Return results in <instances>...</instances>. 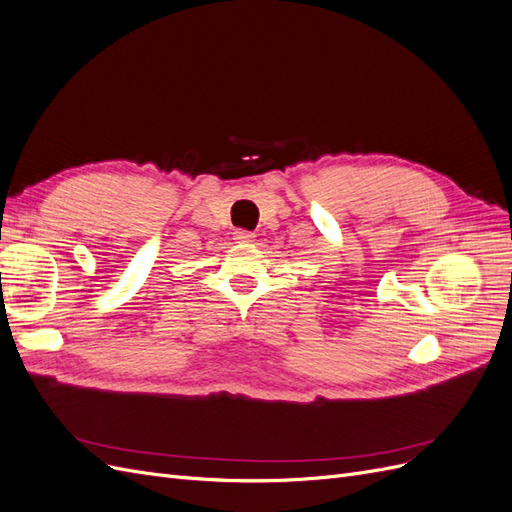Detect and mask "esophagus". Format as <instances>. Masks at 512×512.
<instances>
[{
	"label": "esophagus",
	"instance_id": "esophagus-1",
	"mask_svg": "<svg viewBox=\"0 0 512 512\" xmlns=\"http://www.w3.org/2000/svg\"><path fill=\"white\" fill-rule=\"evenodd\" d=\"M254 232L252 230H243V228H239V230H235V241H239V243H250V241H254Z\"/></svg>",
	"mask_w": 512,
	"mask_h": 512
}]
</instances>
